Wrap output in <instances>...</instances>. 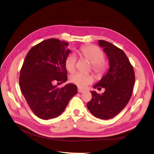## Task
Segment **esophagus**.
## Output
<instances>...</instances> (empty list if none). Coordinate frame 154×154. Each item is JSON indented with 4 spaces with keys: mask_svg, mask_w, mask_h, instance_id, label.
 I'll use <instances>...</instances> for the list:
<instances>
[{
    "mask_svg": "<svg viewBox=\"0 0 154 154\" xmlns=\"http://www.w3.org/2000/svg\"><path fill=\"white\" fill-rule=\"evenodd\" d=\"M84 91H85V90H83V89L78 87V92H79V93H83Z\"/></svg>",
    "mask_w": 154,
    "mask_h": 154,
    "instance_id": "esophagus-1",
    "label": "esophagus"
}]
</instances>
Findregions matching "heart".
<instances>
[{
    "instance_id": "heart-1",
    "label": "heart",
    "mask_w": 154,
    "mask_h": 154,
    "mask_svg": "<svg viewBox=\"0 0 154 154\" xmlns=\"http://www.w3.org/2000/svg\"><path fill=\"white\" fill-rule=\"evenodd\" d=\"M80 53L92 64L93 69L98 75L104 73L106 65L103 61L104 54L99 48L95 45H85L80 49ZM77 57L74 53L68 55L65 60V67L67 70L72 73L75 69ZM94 78L92 75L82 73H75L70 77V81L79 87H85L88 85L92 83Z\"/></svg>"
}]
</instances>
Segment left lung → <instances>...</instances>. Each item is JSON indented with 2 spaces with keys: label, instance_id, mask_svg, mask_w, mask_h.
<instances>
[{
  "label": "left lung",
  "instance_id": "left-lung-1",
  "mask_svg": "<svg viewBox=\"0 0 154 154\" xmlns=\"http://www.w3.org/2000/svg\"><path fill=\"white\" fill-rule=\"evenodd\" d=\"M99 45L108 57L109 69L93 88L103 87L105 91L101 94L91 91L92 100L87 106L93 116L109 120L116 116L128 103L132 94L135 75L128 58L122 50L104 40H99Z\"/></svg>",
  "mask_w": 154,
  "mask_h": 154
}]
</instances>
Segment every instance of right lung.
<instances>
[{
  "mask_svg": "<svg viewBox=\"0 0 154 154\" xmlns=\"http://www.w3.org/2000/svg\"><path fill=\"white\" fill-rule=\"evenodd\" d=\"M68 43L51 38L31 48L20 71L19 83L31 110L38 118L48 120L63 112L77 87L69 83L61 88L54 83L67 81L65 60L70 54Z\"/></svg>",
  "mask_w": 154,
  "mask_h": 154,
  "instance_id": "obj_1",
  "label": "right lung"
}]
</instances>
